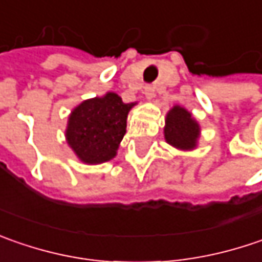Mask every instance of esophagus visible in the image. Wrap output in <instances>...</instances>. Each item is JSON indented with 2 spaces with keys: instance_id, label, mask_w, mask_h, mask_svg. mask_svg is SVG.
<instances>
[{
  "instance_id": "34e87169",
  "label": "esophagus",
  "mask_w": 262,
  "mask_h": 262,
  "mask_svg": "<svg viewBox=\"0 0 262 262\" xmlns=\"http://www.w3.org/2000/svg\"><path fill=\"white\" fill-rule=\"evenodd\" d=\"M145 97H146V99H152L154 95H155V86L154 85H148L146 88H145Z\"/></svg>"
}]
</instances>
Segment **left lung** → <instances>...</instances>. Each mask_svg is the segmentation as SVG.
Listing matches in <instances>:
<instances>
[{
  "mask_svg": "<svg viewBox=\"0 0 262 262\" xmlns=\"http://www.w3.org/2000/svg\"><path fill=\"white\" fill-rule=\"evenodd\" d=\"M199 124L188 110L174 105L165 117L164 138L167 143L177 149L190 151L196 146L199 138Z\"/></svg>",
  "mask_w": 262,
  "mask_h": 262,
  "instance_id": "left-lung-1",
  "label": "left lung"
}]
</instances>
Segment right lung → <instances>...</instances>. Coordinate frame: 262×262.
<instances>
[{
	"label": "right lung",
	"mask_w": 262,
	"mask_h": 262,
	"mask_svg": "<svg viewBox=\"0 0 262 262\" xmlns=\"http://www.w3.org/2000/svg\"><path fill=\"white\" fill-rule=\"evenodd\" d=\"M133 105V102L124 104L114 92L79 104L66 129L67 143L77 158L85 164L113 160L126 133V120Z\"/></svg>",
	"instance_id": "1"
}]
</instances>
